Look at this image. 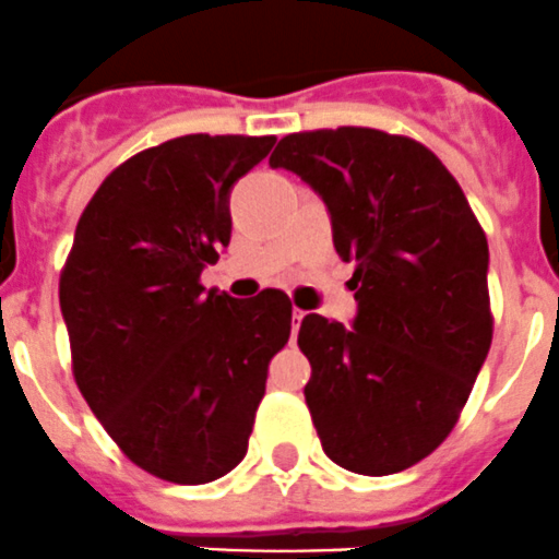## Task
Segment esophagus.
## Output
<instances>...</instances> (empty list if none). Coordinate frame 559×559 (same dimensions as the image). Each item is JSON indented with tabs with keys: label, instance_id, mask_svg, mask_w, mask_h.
<instances>
[{
	"label": "esophagus",
	"instance_id": "34e87169",
	"mask_svg": "<svg viewBox=\"0 0 559 559\" xmlns=\"http://www.w3.org/2000/svg\"><path fill=\"white\" fill-rule=\"evenodd\" d=\"M304 314H306L304 309H295V311H292V336H295V331L300 329V320H304Z\"/></svg>",
	"mask_w": 559,
	"mask_h": 559
}]
</instances>
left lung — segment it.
<instances>
[{
    "label": "left lung",
    "mask_w": 559,
    "mask_h": 559,
    "mask_svg": "<svg viewBox=\"0 0 559 559\" xmlns=\"http://www.w3.org/2000/svg\"><path fill=\"white\" fill-rule=\"evenodd\" d=\"M323 198L354 261V329L306 314L304 395L323 451L361 476L406 471L451 435L492 340L487 236L454 175L373 128L284 135L270 155Z\"/></svg>",
    "instance_id": "1"
}]
</instances>
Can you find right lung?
<instances>
[{
    "label": "right lung",
    "instance_id": "obj_1",
    "mask_svg": "<svg viewBox=\"0 0 559 559\" xmlns=\"http://www.w3.org/2000/svg\"><path fill=\"white\" fill-rule=\"evenodd\" d=\"M273 144L192 133L142 150L85 205L60 273L85 404L130 462L175 485L245 460L267 365L289 340L281 289L236 300L200 284L230 242V189Z\"/></svg>",
    "mask_w": 559,
    "mask_h": 559
}]
</instances>
